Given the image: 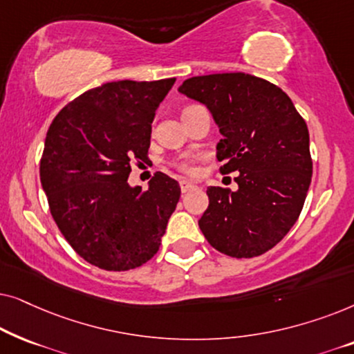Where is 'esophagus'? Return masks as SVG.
I'll return each instance as SVG.
<instances>
[{
  "mask_svg": "<svg viewBox=\"0 0 354 354\" xmlns=\"http://www.w3.org/2000/svg\"><path fill=\"white\" fill-rule=\"evenodd\" d=\"M180 188H182L183 193H187V192H190L192 188H195V183L190 182V180H180Z\"/></svg>",
  "mask_w": 354,
  "mask_h": 354,
  "instance_id": "esophagus-1",
  "label": "esophagus"
}]
</instances>
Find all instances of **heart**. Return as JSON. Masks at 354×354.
Listing matches in <instances>:
<instances>
[{
    "mask_svg": "<svg viewBox=\"0 0 354 354\" xmlns=\"http://www.w3.org/2000/svg\"><path fill=\"white\" fill-rule=\"evenodd\" d=\"M178 167H180L182 171H185V172H192L193 171V166H192L190 161H182L180 164H178Z\"/></svg>",
    "mask_w": 354,
    "mask_h": 354,
    "instance_id": "1",
    "label": "heart"
}]
</instances>
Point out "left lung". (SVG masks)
<instances>
[{"label": "left lung", "instance_id": "8db88e82", "mask_svg": "<svg viewBox=\"0 0 354 354\" xmlns=\"http://www.w3.org/2000/svg\"><path fill=\"white\" fill-rule=\"evenodd\" d=\"M178 91L209 109L222 135L221 171L239 172L235 192L206 190L203 235L232 258L266 253L288 234L306 200L313 177L306 122L285 91L243 72L192 77Z\"/></svg>", "mask_w": 354, "mask_h": 354}]
</instances>
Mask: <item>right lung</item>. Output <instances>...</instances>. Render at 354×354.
<instances>
[{
  "instance_id": "right-lung-1",
  "label": "right lung",
  "mask_w": 354,
  "mask_h": 354,
  "mask_svg": "<svg viewBox=\"0 0 354 354\" xmlns=\"http://www.w3.org/2000/svg\"><path fill=\"white\" fill-rule=\"evenodd\" d=\"M176 79L119 80L85 91L50 125L40 180L61 234L86 263L129 270L158 253L180 187L156 172L148 190L130 187V162L145 161L156 109Z\"/></svg>"
}]
</instances>
